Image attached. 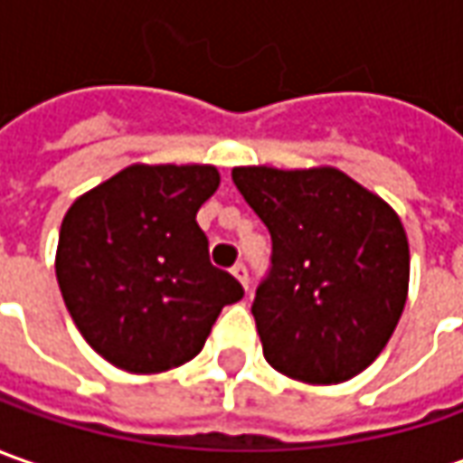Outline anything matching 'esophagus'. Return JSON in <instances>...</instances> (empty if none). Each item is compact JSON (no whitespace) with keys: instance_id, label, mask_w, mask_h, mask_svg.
Listing matches in <instances>:
<instances>
[{"instance_id":"esophagus-1","label":"esophagus","mask_w":463,"mask_h":463,"mask_svg":"<svg viewBox=\"0 0 463 463\" xmlns=\"http://www.w3.org/2000/svg\"><path fill=\"white\" fill-rule=\"evenodd\" d=\"M232 277H235V279L241 281V284H243V287H246V289H248V269H246V263H235V266H232Z\"/></svg>"}]
</instances>
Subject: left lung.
I'll return each instance as SVG.
<instances>
[{
  "instance_id": "left-lung-1",
  "label": "left lung",
  "mask_w": 463,
  "mask_h": 463,
  "mask_svg": "<svg viewBox=\"0 0 463 463\" xmlns=\"http://www.w3.org/2000/svg\"><path fill=\"white\" fill-rule=\"evenodd\" d=\"M271 232L253 317L284 376L338 384L382 354L405 310L410 248L397 213L338 168H232Z\"/></svg>"
}]
</instances>
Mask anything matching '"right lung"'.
<instances>
[{"mask_svg":"<svg viewBox=\"0 0 463 463\" xmlns=\"http://www.w3.org/2000/svg\"><path fill=\"white\" fill-rule=\"evenodd\" d=\"M220 186L215 166L122 168L69 207L56 277L84 341L133 374L194 359L225 305L243 297L210 263L197 213Z\"/></svg>","mask_w":463,"mask_h":463,"instance_id":"obj_1","label":"right lung"}]
</instances>
